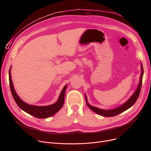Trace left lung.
<instances>
[{
	"label": "left lung",
	"instance_id": "1",
	"mask_svg": "<svg viewBox=\"0 0 151 151\" xmlns=\"http://www.w3.org/2000/svg\"><path fill=\"white\" fill-rule=\"evenodd\" d=\"M141 78H140V82L138 86V88L137 89L136 91L134 92V93H133V96L129 99V100L125 102L124 105H122V106L118 107L117 108L113 109H110V110H104V109H99L98 108L94 107L92 106H91L90 105H89V104L87 101V98L86 97V102H87V105H88V106L93 111H94L95 113H96L98 114H100L101 116H105V117H113V116H115L117 114H119L120 113L125 111V110L128 109L129 108H130L131 106H132L134 103L136 102V101L137 100L139 93L141 92V86H142V76H143V67H142V65L141 64Z\"/></svg>",
	"mask_w": 151,
	"mask_h": 151
}]
</instances>
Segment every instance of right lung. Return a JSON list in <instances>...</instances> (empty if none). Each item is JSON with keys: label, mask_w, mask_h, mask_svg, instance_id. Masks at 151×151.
I'll return each instance as SVG.
<instances>
[{"label": "right lung", "mask_w": 151, "mask_h": 151, "mask_svg": "<svg viewBox=\"0 0 151 151\" xmlns=\"http://www.w3.org/2000/svg\"><path fill=\"white\" fill-rule=\"evenodd\" d=\"M10 68L9 70V83H10V87L11 92L13 96V97L17 103L18 106L22 109L24 111L26 112L27 113L37 118L43 119V118H47L50 117L54 114L56 113L62 107L63 103H64V98H65V92L67 88V85L64 86L63 88L59 99L56 103L54 104L49 105V106H33V105H29L27 104L26 103L24 102L21 100V99L18 97V95L16 93L14 87L13 85V83L12 81V76H11V71Z\"/></svg>", "instance_id": "1"}]
</instances>
